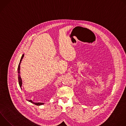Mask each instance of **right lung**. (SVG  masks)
I'll return each instance as SVG.
<instances>
[{"label":"right lung","instance_id":"add662e5","mask_svg":"<svg viewBox=\"0 0 126 126\" xmlns=\"http://www.w3.org/2000/svg\"><path fill=\"white\" fill-rule=\"evenodd\" d=\"M24 57V54L22 55L21 58V59L20 60V62L19 63V65H18V83H19V86L21 88V85H22V79L21 78V77H20V64H21V61H22V59H23ZM29 102L37 105V106H39V105H41L43 104V103H34L31 100H28Z\"/></svg>","mask_w":126,"mask_h":126}]
</instances>
